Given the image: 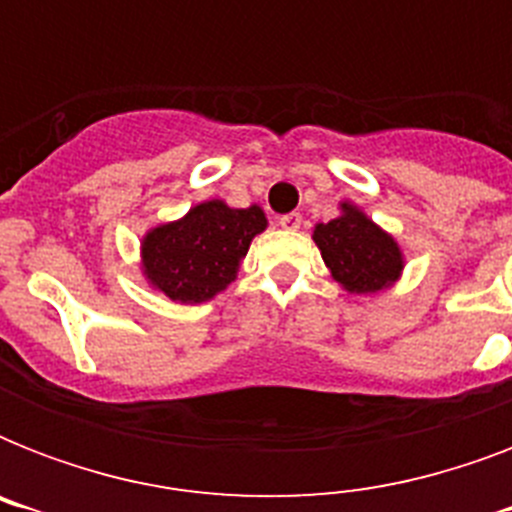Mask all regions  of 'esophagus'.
Masks as SVG:
<instances>
[{
  "label": "esophagus",
  "mask_w": 512,
  "mask_h": 512,
  "mask_svg": "<svg viewBox=\"0 0 512 512\" xmlns=\"http://www.w3.org/2000/svg\"><path fill=\"white\" fill-rule=\"evenodd\" d=\"M279 225L284 228V231H297V228L303 225V215H300V212H289V215H281Z\"/></svg>",
  "instance_id": "esophagus-1"
}]
</instances>
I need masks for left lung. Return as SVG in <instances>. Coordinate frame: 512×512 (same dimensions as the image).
<instances>
[{"mask_svg": "<svg viewBox=\"0 0 512 512\" xmlns=\"http://www.w3.org/2000/svg\"><path fill=\"white\" fill-rule=\"evenodd\" d=\"M340 209V217L313 228V241L332 279L350 295H374L393 287L404 271V255L396 239L348 201H342Z\"/></svg>", "mask_w": 512, "mask_h": 512, "instance_id": "8db88e82", "label": "left lung"}]
</instances>
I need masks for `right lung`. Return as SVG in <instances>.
<instances>
[{"instance_id":"add662e5","label":"right lung","mask_w":512,"mask_h":512,"mask_svg":"<svg viewBox=\"0 0 512 512\" xmlns=\"http://www.w3.org/2000/svg\"><path fill=\"white\" fill-rule=\"evenodd\" d=\"M265 225L257 204L247 209L220 199L196 204L185 217L143 236V276L175 303H207L236 279L249 244Z\"/></svg>"}]
</instances>
